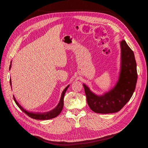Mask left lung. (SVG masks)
Wrapping results in <instances>:
<instances>
[{
    "label": "left lung",
    "instance_id": "8db88e82",
    "mask_svg": "<svg viewBox=\"0 0 148 148\" xmlns=\"http://www.w3.org/2000/svg\"><path fill=\"white\" fill-rule=\"evenodd\" d=\"M121 70L114 88L102 96L94 94L83 84L88 104L98 114L117 112L130 99L137 82V70L135 55L125 40L120 42Z\"/></svg>",
    "mask_w": 148,
    "mask_h": 148
}]
</instances>
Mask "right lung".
Masks as SVG:
<instances>
[{
    "label": "right lung",
    "mask_w": 148,
    "mask_h": 148,
    "mask_svg": "<svg viewBox=\"0 0 148 148\" xmlns=\"http://www.w3.org/2000/svg\"><path fill=\"white\" fill-rule=\"evenodd\" d=\"M12 63V62H11ZM11 68V64L10 65V68L9 69H10ZM10 85L12 86V82H11V79H10ZM70 85H68L65 89L63 91L62 93V96L60 97V99L59 101V103L58 104V105L55 107V109H53V110L47 112L46 113H33V112H28L27 110H26L25 109H23L20 104L16 100V99L15 98L14 96H13V99H14L16 104L18 106V107L19 108L25 112L26 115L28 116H29V117L34 119H36V120H49V119H51L53 118L56 117L57 116L59 115L60 114V113L61 112V111L63 109V107H64V96L67 90V89L69 87ZM12 87V86H11Z\"/></svg>",
    "instance_id": "right-lung-1"
}]
</instances>
